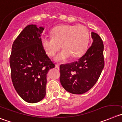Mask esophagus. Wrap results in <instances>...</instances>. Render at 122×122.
<instances>
[{"instance_id":"34e87169","label":"esophagus","mask_w":122,"mask_h":122,"mask_svg":"<svg viewBox=\"0 0 122 122\" xmlns=\"http://www.w3.org/2000/svg\"><path fill=\"white\" fill-rule=\"evenodd\" d=\"M55 67L57 68L58 69H60V64H55Z\"/></svg>"}]
</instances>
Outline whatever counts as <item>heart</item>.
<instances>
[{"label":"heart","instance_id":"b5f03b06","mask_svg":"<svg viewBox=\"0 0 122 122\" xmlns=\"http://www.w3.org/2000/svg\"><path fill=\"white\" fill-rule=\"evenodd\" d=\"M51 35L52 37L41 38L42 46L47 55L52 56L62 46L63 50L55 56L58 61H65L71 55L73 58L79 57L88 47L90 34L84 26L60 25L52 29Z\"/></svg>","mask_w":122,"mask_h":122}]
</instances>
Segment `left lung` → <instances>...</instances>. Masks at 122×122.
I'll use <instances>...</instances> for the list:
<instances>
[{
    "label": "left lung",
    "mask_w": 122,
    "mask_h": 122,
    "mask_svg": "<svg viewBox=\"0 0 122 122\" xmlns=\"http://www.w3.org/2000/svg\"><path fill=\"white\" fill-rule=\"evenodd\" d=\"M92 46L77 61L60 66V80L68 92L81 94L96 83L104 67L103 44L99 35L92 32Z\"/></svg>",
    "instance_id": "1"
}]
</instances>
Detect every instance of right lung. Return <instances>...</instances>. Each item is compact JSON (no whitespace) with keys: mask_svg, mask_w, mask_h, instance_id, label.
Segmentation results:
<instances>
[{"mask_svg":"<svg viewBox=\"0 0 122 122\" xmlns=\"http://www.w3.org/2000/svg\"><path fill=\"white\" fill-rule=\"evenodd\" d=\"M43 30L35 25L27 26L14 41L10 58L14 87L29 103L38 102L45 97L47 73L55 67L42 46Z\"/></svg>","mask_w":122,"mask_h":122,"instance_id":"add662e5","label":"right lung"}]
</instances>
